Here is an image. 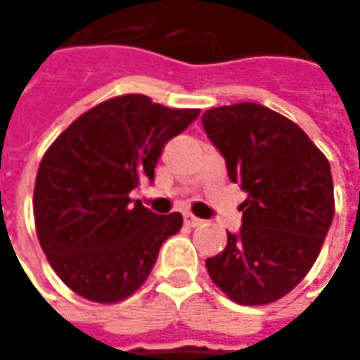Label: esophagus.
Wrapping results in <instances>:
<instances>
[{
	"mask_svg": "<svg viewBox=\"0 0 360 360\" xmlns=\"http://www.w3.org/2000/svg\"><path fill=\"white\" fill-rule=\"evenodd\" d=\"M184 222H186L188 226H192V229H194V226H200L204 220H200V218H196V216L188 212V214H184Z\"/></svg>",
	"mask_w": 360,
	"mask_h": 360,
	"instance_id": "34e87169",
	"label": "esophagus"
}]
</instances>
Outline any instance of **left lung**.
I'll list each match as a JSON object with an SVG mask.
<instances>
[{"label":"left lung","instance_id":"8db88e82","mask_svg":"<svg viewBox=\"0 0 360 360\" xmlns=\"http://www.w3.org/2000/svg\"><path fill=\"white\" fill-rule=\"evenodd\" d=\"M202 124L229 178L248 194L238 206L240 232L206 258V270L238 304L274 302L307 276L323 248L335 216L330 164L292 120L266 105L212 108Z\"/></svg>","mask_w":360,"mask_h":360}]
</instances>
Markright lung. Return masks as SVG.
Here are the masks:
<instances>
[{
  "mask_svg": "<svg viewBox=\"0 0 360 360\" xmlns=\"http://www.w3.org/2000/svg\"><path fill=\"white\" fill-rule=\"evenodd\" d=\"M198 114L126 94L94 105L46 150L35 176V232L70 290L114 304L146 283L182 214H154L131 204L130 192L154 180L162 148Z\"/></svg>",
  "mask_w": 360,
  "mask_h": 360,
  "instance_id": "1",
  "label": "right lung"
}]
</instances>
